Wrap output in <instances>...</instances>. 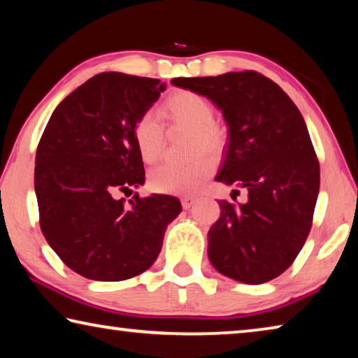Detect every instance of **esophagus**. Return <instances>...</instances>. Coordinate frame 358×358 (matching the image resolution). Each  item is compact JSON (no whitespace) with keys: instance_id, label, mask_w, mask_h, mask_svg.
<instances>
[{"instance_id":"1","label":"esophagus","mask_w":358,"mask_h":358,"mask_svg":"<svg viewBox=\"0 0 358 358\" xmlns=\"http://www.w3.org/2000/svg\"><path fill=\"white\" fill-rule=\"evenodd\" d=\"M194 202H196V197H192V196H183V197H181V205H183L185 210L191 208V205Z\"/></svg>"}]
</instances>
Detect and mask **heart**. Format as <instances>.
I'll list each match as a JSON object with an SVG mask.
<instances>
[{
	"mask_svg": "<svg viewBox=\"0 0 358 358\" xmlns=\"http://www.w3.org/2000/svg\"><path fill=\"white\" fill-rule=\"evenodd\" d=\"M159 117L171 129L191 132L189 155L196 159L186 166L162 164L150 173L151 189L162 194H194L207 183L215 172L216 161L226 147L227 131L216 123L215 107L205 96L189 90H177L159 106ZM136 148L142 161L153 164L159 159L164 145V129L151 113L137 118L132 129Z\"/></svg>",
	"mask_w": 358,
	"mask_h": 358,
	"instance_id": "obj_1",
	"label": "heart"
}]
</instances>
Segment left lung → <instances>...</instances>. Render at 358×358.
Returning <instances> with one entry per match:
<instances>
[{"instance_id": "8db88e82", "label": "left lung", "mask_w": 358, "mask_h": 358, "mask_svg": "<svg viewBox=\"0 0 358 358\" xmlns=\"http://www.w3.org/2000/svg\"><path fill=\"white\" fill-rule=\"evenodd\" d=\"M172 85L222 110L229 145L216 181L248 191L246 203L220 201L208 259L224 276L262 284L284 273L313 226L320 172L301 113L280 85L256 71L178 77Z\"/></svg>"}]
</instances>
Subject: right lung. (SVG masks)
Masks as SVG:
<instances>
[{
    "label": "right lung",
    "instance_id": "1",
    "mask_svg": "<svg viewBox=\"0 0 358 358\" xmlns=\"http://www.w3.org/2000/svg\"><path fill=\"white\" fill-rule=\"evenodd\" d=\"M157 78L102 72L59 102L36 151L39 224L58 257L88 280L123 281L161 252L178 199H117L145 181L132 129L159 99Z\"/></svg>",
    "mask_w": 358,
    "mask_h": 358
}]
</instances>
